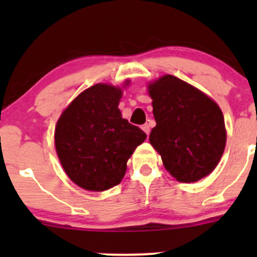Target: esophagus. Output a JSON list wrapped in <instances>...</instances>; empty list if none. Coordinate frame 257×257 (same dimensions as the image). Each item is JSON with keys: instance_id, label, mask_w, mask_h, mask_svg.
Returning a JSON list of instances; mask_svg holds the SVG:
<instances>
[{"instance_id": "obj_1", "label": "esophagus", "mask_w": 257, "mask_h": 257, "mask_svg": "<svg viewBox=\"0 0 257 257\" xmlns=\"http://www.w3.org/2000/svg\"><path fill=\"white\" fill-rule=\"evenodd\" d=\"M142 129H143L144 133L147 134V136H149V133H150V125H149V124H144V125H142Z\"/></svg>"}]
</instances>
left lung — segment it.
<instances>
[{
  "label": "left lung",
  "mask_w": 257,
  "mask_h": 257,
  "mask_svg": "<svg viewBox=\"0 0 257 257\" xmlns=\"http://www.w3.org/2000/svg\"><path fill=\"white\" fill-rule=\"evenodd\" d=\"M148 89L157 121L149 142L165 169L181 183L209 175L226 144L219 105L198 88L170 74L150 83Z\"/></svg>",
  "instance_id": "1"
}]
</instances>
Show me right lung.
<instances>
[{
	"instance_id": "obj_1",
	"label": "right lung",
	"mask_w": 257,
	"mask_h": 257,
	"mask_svg": "<svg viewBox=\"0 0 257 257\" xmlns=\"http://www.w3.org/2000/svg\"><path fill=\"white\" fill-rule=\"evenodd\" d=\"M120 88L94 84L82 92L59 116L54 144L59 162L73 183L85 190L118 185L126 162L147 134L121 118Z\"/></svg>"
}]
</instances>
